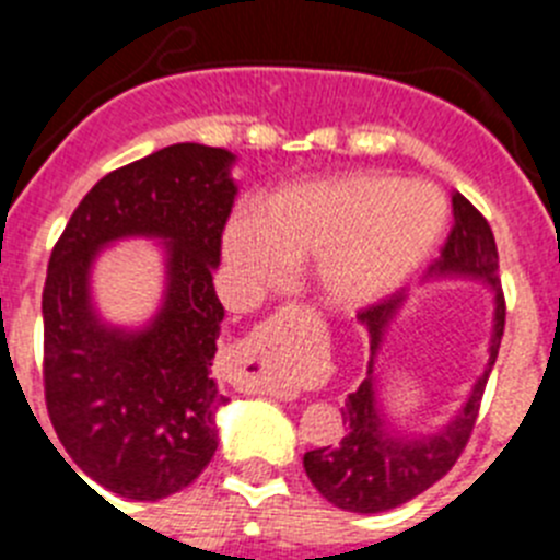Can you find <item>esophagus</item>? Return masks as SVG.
<instances>
[{
	"instance_id": "1",
	"label": "esophagus",
	"mask_w": 560,
	"mask_h": 560,
	"mask_svg": "<svg viewBox=\"0 0 560 560\" xmlns=\"http://www.w3.org/2000/svg\"><path fill=\"white\" fill-rule=\"evenodd\" d=\"M275 330H280V319H271V323H266V325H260V328L252 330L244 341L246 353H257V350H264L266 345H269L271 336H275Z\"/></svg>"
}]
</instances>
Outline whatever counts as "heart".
<instances>
[{
    "instance_id": "b5f03b06",
    "label": "heart",
    "mask_w": 560,
    "mask_h": 560,
    "mask_svg": "<svg viewBox=\"0 0 560 560\" xmlns=\"http://www.w3.org/2000/svg\"><path fill=\"white\" fill-rule=\"evenodd\" d=\"M446 201L427 182L345 173L271 192L257 215H235L224 257L246 289H271L291 264L316 260L330 308L381 303L427 264L446 230Z\"/></svg>"
}]
</instances>
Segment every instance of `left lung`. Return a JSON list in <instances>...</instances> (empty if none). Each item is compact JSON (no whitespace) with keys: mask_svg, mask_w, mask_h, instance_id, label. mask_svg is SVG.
I'll return each mask as SVG.
<instances>
[{"mask_svg":"<svg viewBox=\"0 0 560 560\" xmlns=\"http://www.w3.org/2000/svg\"><path fill=\"white\" fill-rule=\"evenodd\" d=\"M454 226L446 246L429 269L427 280L440 277H465L479 280L493 294V325L488 339V364L482 375L474 381L471 393L465 395L463 407L452 415L434 432L409 434L400 432L384 412L378 398V378H375V361L381 345L393 328L395 316L407 305V294H393L381 300L373 308L361 311L359 323L370 334V361L368 378L359 389L348 395L341 407L345 434L336 446L314 448L303 457L305 474L314 488L330 504L350 513H384L398 504L409 502L427 488H432L440 477L452 471V465L463 454L465 443L471 438L477 423L479 400L485 384L497 361L499 345L504 334V296L499 285V252L493 232L482 212L471 201L454 192Z\"/></svg>","mask_w":560,"mask_h":560,"instance_id":"1","label":"left lung"}]
</instances>
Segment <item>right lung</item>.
<instances>
[{
	"label": "right lung",
	"mask_w": 560,
	"mask_h": 560,
	"mask_svg": "<svg viewBox=\"0 0 560 560\" xmlns=\"http://www.w3.org/2000/svg\"><path fill=\"white\" fill-rule=\"evenodd\" d=\"M232 165L224 148L179 142L112 171L83 196L49 257L47 412L72 463L117 497H171L219 448L215 412L230 398L212 378L224 319L212 275L237 196ZM128 236L160 240L166 255L161 308L140 329L106 324L91 296L100 252Z\"/></svg>",
	"instance_id": "right-lung-1"
}]
</instances>
